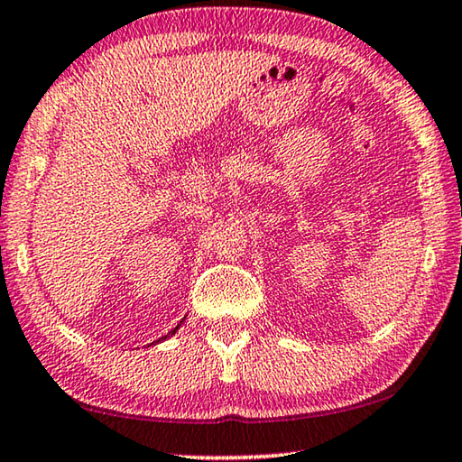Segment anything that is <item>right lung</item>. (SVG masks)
<instances>
[{
	"label": "right lung",
	"instance_id": "right-lung-1",
	"mask_svg": "<svg viewBox=\"0 0 462 462\" xmlns=\"http://www.w3.org/2000/svg\"><path fill=\"white\" fill-rule=\"evenodd\" d=\"M181 322H183V320H181ZM181 322H180V324H177V326H175V328H173L171 332H169V335H165V337H162V338H159V340H157V343H161V340H165V338H169V337H173V335H175V332H177V330H180V326H181Z\"/></svg>",
	"mask_w": 462,
	"mask_h": 462
}]
</instances>
